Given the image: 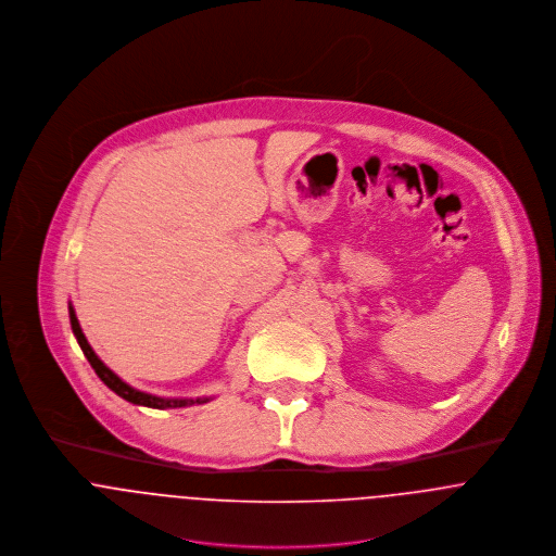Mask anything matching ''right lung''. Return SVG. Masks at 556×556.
I'll return each mask as SVG.
<instances>
[{
	"label": "right lung",
	"instance_id": "1",
	"mask_svg": "<svg viewBox=\"0 0 556 556\" xmlns=\"http://www.w3.org/2000/svg\"><path fill=\"white\" fill-rule=\"evenodd\" d=\"M70 324H72V332H74V337H76V341H78V345H80V350H83V354L87 356V361H89V365L93 367V370L98 372V377L113 390V392H117L122 399L125 401H129V403H134V405H144V407H155V409H166V407H186V405H193V403H206L208 399H160V396H153V394H147V392H140V390H134L131 386H127L124 379H119L113 370L109 369L98 356H96V352L91 350V345L87 343V339H85V334H83V330H80V324H78V319H76V313H74V308L70 307Z\"/></svg>",
	"mask_w": 556,
	"mask_h": 556
}]
</instances>
